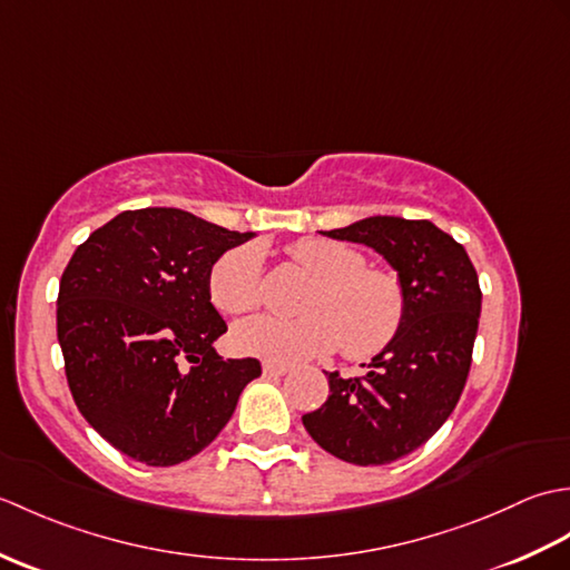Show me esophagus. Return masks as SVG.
<instances>
[{"label": "esophagus", "mask_w": 570, "mask_h": 570, "mask_svg": "<svg viewBox=\"0 0 570 570\" xmlns=\"http://www.w3.org/2000/svg\"><path fill=\"white\" fill-rule=\"evenodd\" d=\"M262 370H264V374L266 377H282V374H286L288 370V365H284V362H272V360H266L264 365H262Z\"/></svg>", "instance_id": "34e87169"}]
</instances>
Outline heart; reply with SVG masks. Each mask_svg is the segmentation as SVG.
I'll list each match as a JSON object with an SVG mask.
<instances>
[{"label":"heart","instance_id":"1","mask_svg":"<svg viewBox=\"0 0 570 570\" xmlns=\"http://www.w3.org/2000/svg\"><path fill=\"white\" fill-rule=\"evenodd\" d=\"M313 284L298 318L259 316L239 323L233 345L242 355L296 362L328 355L341 345L350 360H370L394 343L406 318V294L399 276L372 269L343 242L304 237L288 247ZM213 304L227 316H245L262 301V252L242 245L225 252L208 276Z\"/></svg>","mask_w":570,"mask_h":570}]
</instances>
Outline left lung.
<instances>
[{
  "label": "left lung",
  "mask_w": 570,
  "mask_h": 570,
  "mask_svg": "<svg viewBox=\"0 0 570 570\" xmlns=\"http://www.w3.org/2000/svg\"><path fill=\"white\" fill-rule=\"evenodd\" d=\"M321 235L377 252L404 286L406 318L362 377L325 372L331 394L304 426L345 463H394L426 443L463 394L482 306L478 272L431 220L372 215Z\"/></svg>",
  "instance_id": "8db88e82"
}]
</instances>
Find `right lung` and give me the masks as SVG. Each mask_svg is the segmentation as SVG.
I'll return each mask as SVG.
<instances>
[{"instance_id":"add662e5","label":"right lung","mask_w":570,"mask_h":570,"mask_svg":"<svg viewBox=\"0 0 570 570\" xmlns=\"http://www.w3.org/2000/svg\"><path fill=\"white\" fill-rule=\"evenodd\" d=\"M254 233L178 208L125 210L82 242L58 292V343L85 421L117 451L168 468L198 455L235 414L259 360H223L213 264Z\"/></svg>"}]
</instances>
